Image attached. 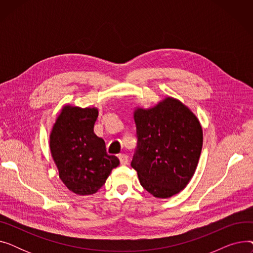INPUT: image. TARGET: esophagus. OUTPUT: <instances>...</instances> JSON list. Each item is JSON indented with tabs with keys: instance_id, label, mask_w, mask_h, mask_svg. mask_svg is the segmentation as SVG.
Masks as SVG:
<instances>
[{
	"instance_id": "1",
	"label": "esophagus",
	"mask_w": 253,
	"mask_h": 253,
	"mask_svg": "<svg viewBox=\"0 0 253 253\" xmlns=\"http://www.w3.org/2000/svg\"><path fill=\"white\" fill-rule=\"evenodd\" d=\"M119 159H120V163H121L122 165L128 164V156L126 154H120Z\"/></svg>"
}]
</instances>
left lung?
Returning <instances> with one entry per match:
<instances>
[{
    "label": "left lung",
    "instance_id": "left-lung-1",
    "mask_svg": "<svg viewBox=\"0 0 253 253\" xmlns=\"http://www.w3.org/2000/svg\"><path fill=\"white\" fill-rule=\"evenodd\" d=\"M137 148L131 166L156 198H170L193 177L203 131L198 118L178 99L166 97L151 109L134 111Z\"/></svg>",
    "mask_w": 253,
    "mask_h": 253
}]
</instances>
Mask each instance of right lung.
Listing matches in <instances>:
<instances>
[{
    "label": "right lung",
    "mask_w": 253,
    "mask_h": 253,
    "mask_svg": "<svg viewBox=\"0 0 253 253\" xmlns=\"http://www.w3.org/2000/svg\"><path fill=\"white\" fill-rule=\"evenodd\" d=\"M96 108L64 105L50 134V151L59 177L71 192L95 194L120 161L108 155L105 142L94 133Z\"/></svg>",
    "instance_id": "1"
}]
</instances>
